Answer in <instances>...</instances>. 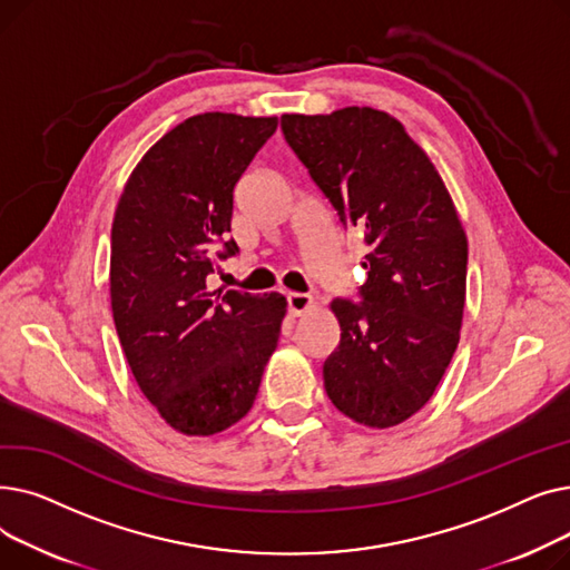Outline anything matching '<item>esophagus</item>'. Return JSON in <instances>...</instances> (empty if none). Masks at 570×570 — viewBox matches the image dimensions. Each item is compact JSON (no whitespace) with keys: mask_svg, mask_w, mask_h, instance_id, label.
<instances>
[{"mask_svg":"<svg viewBox=\"0 0 570 570\" xmlns=\"http://www.w3.org/2000/svg\"><path fill=\"white\" fill-rule=\"evenodd\" d=\"M286 307L291 316H301L312 307V297L305 293H288L286 295Z\"/></svg>","mask_w":570,"mask_h":570,"instance_id":"1","label":"esophagus"}]
</instances>
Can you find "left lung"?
Here are the masks:
<instances>
[{
    "label": "left lung",
    "mask_w": 570,
    "mask_h": 570,
    "mask_svg": "<svg viewBox=\"0 0 570 570\" xmlns=\"http://www.w3.org/2000/svg\"><path fill=\"white\" fill-rule=\"evenodd\" d=\"M286 142L344 228L365 235L361 303L335 297L340 346L323 363L331 402L385 430L434 395L460 342L466 235L430 157L383 110L284 115Z\"/></svg>",
    "instance_id": "8db88e82"
}]
</instances>
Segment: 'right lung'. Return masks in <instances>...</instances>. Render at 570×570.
<instances>
[{"label":"right lung","instance_id":"add662e5","mask_svg":"<svg viewBox=\"0 0 570 570\" xmlns=\"http://www.w3.org/2000/svg\"><path fill=\"white\" fill-rule=\"evenodd\" d=\"M277 117L203 112L147 149L110 233V305L142 395L183 434H217L252 409L286 297L207 291L237 254L233 191Z\"/></svg>","mask_w":570,"mask_h":570}]
</instances>
